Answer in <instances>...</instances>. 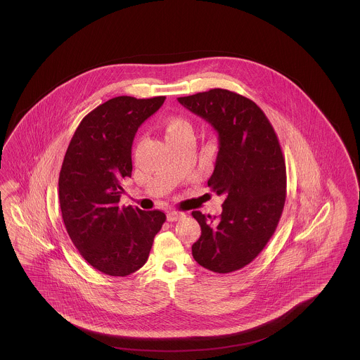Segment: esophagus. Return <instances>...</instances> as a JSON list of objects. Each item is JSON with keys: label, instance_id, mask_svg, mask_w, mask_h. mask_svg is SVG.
Here are the masks:
<instances>
[{"label": "esophagus", "instance_id": "34e87169", "mask_svg": "<svg viewBox=\"0 0 360 360\" xmlns=\"http://www.w3.org/2000/svg\"><path fill=\"white\" fill-rule=\"evenodd\" d=\"M185 217V214L182 212H178V210H170L167 213V220L169 221H178V220H182Z\"/></svg>", "mask_w": 360, "mask_h": 360}]
</instances>
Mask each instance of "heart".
Segmentation results:
<instances>
[{
  "instance_id": "heart-1",
  "label": "heart",
  "mask_w": 360,
  "mask_h": 360,
  "mask_svg": "<svg viewBox=\"0 0 360 360\" xmlns=\"http://www.w3.org/2000/svg\"><path fill=\"white\" fill-rule=\"evenodd\" d=\"M162 127H163V132H165V136L167 141L176 140L179 137L188 136L193 132L190 122L185 117H181V116L166 117L162 122Z\"/></svg>"
}]
</instances>
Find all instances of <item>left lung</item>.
I'll return each mask as SVG.
<instances>
[{
    "label": "left lung",
    "mask_w": 360,
    "mask_h": 360,
    "mask_svg": "<svg viewBox=\"0 0 360 360\" xmlns=\"http://www.w3.org/2000/svg\"><path fill=\"white\" fill-rule=\"evenodd\" d=\"M178 101L217 131L220 148L207 186L225 195L219 220L191 212L201 225L191 254L213 273L238 271L262 252L283 212L286 165L279 140L264 112L235 91L210 89Z\"/></svg>",
    "instance_id": "8db88e82"
}]
</instances>
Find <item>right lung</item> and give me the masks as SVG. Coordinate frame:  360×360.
<instances>
[{"instance_id":"right-lung-1","label":"right lung","mask_w":360,"mask_h":360,"mask_svg":"<svg viewBox=\"0 0 360 360\" xmlns=\"http://www.w3.org/2000/svg\"><path fill=\"white\" fill-rule=\"evenodd\" d=\"M166 97H115L78 125L59 174V204L70 239L96 270L127 276L147 262L166 221L160 210L120 206L121 181L131 176L137 128Z\"/></svg>"}]
</instances>
